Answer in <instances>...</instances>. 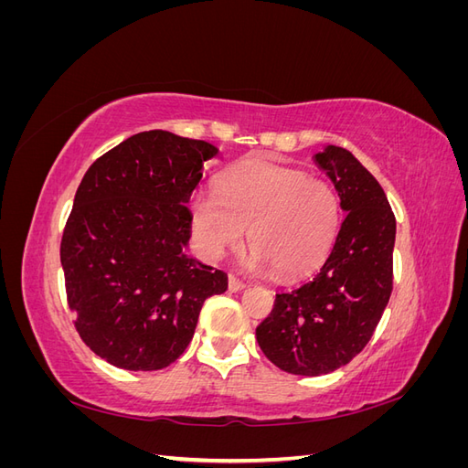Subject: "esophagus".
<instances>
[{"label": "esophagus", "mask_w": 468, "mask_h": 468, "mask_svg": "<svg viewBox=\"0 0 468 468\" xmlns=\"http://www.w3.org/2000/svg\"><path fill=\"white\" fill-rule=\"evenodd\" d=\"M229 289H230L232 292L242 291V289H246V282H244L242 279H238V277L230 275V277H229Z\"/></svg>", "instance_id": "1"}]
</instances>
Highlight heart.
Returning <instances> with one entry per match:
<instances>
[{
	"mask_svg": "<svg viewBox=\"0 0 468 468\" xmlns=\"http://www.w3.org/2000/svg\"><path fill=\"white\" fill-rule=\"evenodd\" d=\"M342 222L332 183L301 169L269 162L239 164L217 183V195L197 193L191 229L197 246L212 261L248 239V265L275 269L292 279L316 269L328 256Z\"/></svg>",
	"mask_w": 468,
	"mask_h": 468,
	"instance_id": "obj_1",
	"label": "heart"
}]
</instances>
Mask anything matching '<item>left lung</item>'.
<instances>
[{
    "label": "left lung",
    "instance_id": "left-lung-1",
    "mask_svg": "<svg viewBox=\"0 0 468 468\" xmlns=\"http://www.w3.org/2000/svg\"><path fill=\"white\" fill-rule=\"evenodd\" d=\"M314 160L347 212L320 271L275 304L256 337L265 357L292 375L347 365L380 322L392 292L396 218L385 191L349 150L325 146Z\"/></svg>",
    "mask_w": 468,
    "mask_h": 468
}]
</instances>
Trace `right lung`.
Here are the masks:
<instances>
[{
	"label": "right lung",
	"instance_id": "add662e5",
	"mask_svg": "<svg viewBox=\"0 0 468 468\" xmlns=\"http://www.w3.org/2000/svg\"><path fill=\"white\" fill-rule=\"evenodd\" d=\"M218 150L167 131L138 133L83 176L60 244L68 306L95 356L126 371L172 365L212 294L220 269L187 256V203Z\"/></svg>",
	"mask_w": 468,
	"mask_h": 468
}]
</instances>
